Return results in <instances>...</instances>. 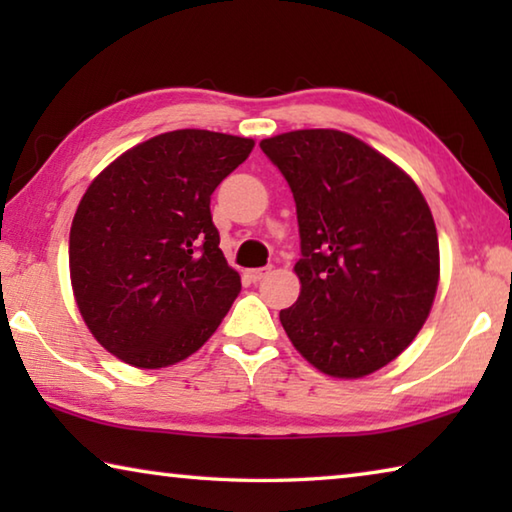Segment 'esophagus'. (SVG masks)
Here are the masks:
<instances>
[{
	"mask_svg": "<svg viewBox=\"0 0 512 512\" xmlns=\"http://www.w3.org/2000/svg\"><path fill=\"white\" fill-rule=\"evenodd\" d=\"M268 271H271V268H250V271L246 273V277H248L250 282H259Z\"/></svg>",
	"mask_w": 512,
	"mask_h": 512,
	"instance_id": "34e87169",
	"label": "esophagus"
}]
</instances>
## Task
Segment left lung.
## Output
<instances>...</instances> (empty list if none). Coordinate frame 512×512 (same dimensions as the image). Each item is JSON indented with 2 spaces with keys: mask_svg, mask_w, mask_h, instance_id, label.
I'll list each match as a JSON object with an SVG mask.
<instances>
[{
  "mask_svg": "<svg viewBox=\"0 0 512 512\" xmlns=\"http://www.w3.org/2000/svg\"><path fill=\"white\" fill-rule=\"evenodd\" d=\"M293 192L300 296L280 311L311 366L359 379L409 348L438 289L436 223L418 185L386 155L332 128L262 140Z\"/></svg>",
  "mask_w": 512,
  "mask_h": 512,
  "instance_id": "left-lung-1",
  "label": "left lung"
}]
</instances>
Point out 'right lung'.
Listing matches in <instances>:
<instances>
[{"label":"right lung","mask_w":512,"mask_h":512,"mask_svg":"<svg viewBox=\"0 0 512 512\" xmlns=\"http://www.w3.org/2000/svg\"><path fill=\"white\" fill-rule=\"evenodd\" d=\"M255 142L171 131L133 146L83 194L69 230V275L103 348L135 368H164L210 339L241 280L219 248L210 198Z\"/></svg>","instance_id":"1"}]
</instances>
